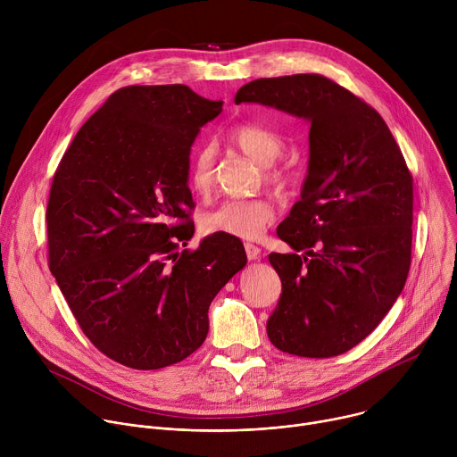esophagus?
<instances>
[{
	"label": "esophagus",
	"instance_id": "34e87169",
	"mask_svg": "<svg viewBox=\"0 0 457 457\" xmlns=\"http://www.w3.org/2000/svg\"><path fill=\"white\" fill-rule=\"evenodd\" d=\"M244 247H245V254H247L249 260H256V258L260 256V253H262V249H260V247L254 245V244H245Z\"/></svg>",
	"mask_w": 457,
	"mask_h": 457
}]
</instances>
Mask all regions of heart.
Returning a JSON list of instances; mask_svg holds the SVG:
<instances>
[{"label": "heart", "mask_w": 457, "mask_h": 457, "mask_svg": "<svg viewBox=\"0 0 457 457\" xmlns=\"http://www.w3.org/2000/svg\"><path fill=\"white\" fill-rule=\"evenodd\" d=\"M229 141L256 164L266 166L264 177L268 182L278 187L289 182L287 170L271 166L284 152V141L271 129L258 124H240L229 132ZM187 184L199 199L210 197L215 184V148L212 145H204L193 154ZM273 219L275 208L266 199L226 201L203 217V229L210 235L256 240Z\"/></svg>", "instance_id": "1"}]
</instances>
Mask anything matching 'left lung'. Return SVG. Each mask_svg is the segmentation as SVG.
<instances>
[{
  "label": "left lung",
  "mask_w": 457,
  "mask_h": 457,
  "mask_svg": "<svg viewBox=\"0 0 457 457\" xmlns=\"http://www.w3.org/2000/svg\"><path fill=\"white\" fill-rule=\"evenodd\" d=\"M235 103L271 106L311 124L298 203L271 253L282 280L271 344L331 358L367 338L398 300L411 268L412 177L388 126L360 97L318 74L256 79Z\"/></svg>",
  "instance_id": "1"
}]
</instances>
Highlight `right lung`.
Returning <instances> with one entry per match:
<instances>
[{"label":"right lung","instance_id":"add662e5","mask_svg":"<svg viewBox=\"0 0 457 457\" xmlns=\"http://www.w3.org/2000/svg\"><path fill=\"white\" fill-rule=\"evenodd\" d=\"M222 104L186 85L120 88L54 175L50 271L88 340L126 367L162 369L197 351L212 300L247 262L226 235L177 251L195 233L191 146Z\"/></svg>","mask_w":457,"mask_h":457}]
</instances>
